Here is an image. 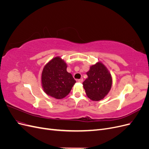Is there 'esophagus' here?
Returning <instances> with one entry per match:
<instances>
[{"label": "esophagus", "mask_w": 149, "mask_h": 149, "mask_svg": "<svg viewBox=\"0 0 149 149\" xmlns=\"http://www.w3.org/2000/svg\"><path fill=\"white\" fill-rule=\"evenodd\" d=\"M78 81L79 83H83V78L79 79L78 80Z\"/></svg>", "instance_id": "1"}]
</instances>
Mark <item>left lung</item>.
Instances as JSON below:
<instances>
[{
  "label": "left lung",
  "mask_w": 149,
  "mask_h": 149,
  "mask_svg": "<svg viewBox=\"0 0 149 149\" xmlns=\"http://www.w3.org/2000/svg\"><path fill=\"white\" fill-rule=\"evenodd\" d=\"M88 78L83 83L87 96L97 101L104 97L112 86L111 74L101 62H97L90 67L86 73Z\"/></svg>",
  "instance_id": "obj_1"
}]
</instances>
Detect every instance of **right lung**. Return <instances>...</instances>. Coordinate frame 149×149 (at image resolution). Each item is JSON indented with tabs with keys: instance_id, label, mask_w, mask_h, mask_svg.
<instances>
[{
	"instance_id": "add662e5",
	"label": "right lung",
	"mask_w": 149,
	"mask_h": 149,
	"mask_svg": "<svg viewBox=\"0 0 149 149\" xmlns=\"http://www.w3.org/2000/svg\"><path fill=\"white\" fill-rule=\"evenodd\" d=\"M66 68V63L59 56L53 58L45 66L42 84L47 95L61 100L70 93L76 81Z\"/></svg>"
}]
</instances>
